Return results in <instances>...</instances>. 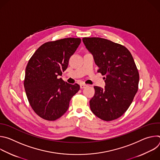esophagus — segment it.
I'll return each mask as SVG.
<instances>
[{"label":"esophagus","mask_w":160,"mask_h":160,"mask_svg":"<svg viewBox=\"0 0 160 160\" xmlns=\"http://www.w3.org/2000/svg\"><path fill=\"white\" fill-rule=\"evenodd\" d=\"M80 88H83L86 87L87 86V85L84 84V83H81V84L80 85Z\"/></svg>","instance_id":"34e87169"}]
</instances>
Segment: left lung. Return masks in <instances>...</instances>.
Masks as SVG:
<instances>
[{
    "mask_svg": "<svg viewBox=\"0 0 160 160\" xmlns=\"http://www.w3.org/2000/svg\"><path fill=\"white\" fill-rule=\"evenodd\" d=\"M104 78V88L94 86L90 101L94 115L104 121L118 118L125 112L138 90L139 74L133 57L123 45L99 37L82 38Z\"/></svg>",
    "mask_w": 160,
    "mask_h": 160,
    "instance_id": "left-lung-1",
    "label": "left lung"
}]
</instances>
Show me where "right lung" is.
Segmentation results:
<instances>
[{"label": "right lung", "instance_id": "add662e5", "mask_svg": "<svg viewBox=\"0 0 160 160\" xmlns=\"http://www.w3.org/2000/svg\"><path fill=\"white\" fill-rule=\"evenodd\" d=\"M81 42L80 38H66L42 44L28 61L24 87L29 103L42 118L54 121L66 112L72 98L80 90L58 76L68 66Z\"/></svg>", "mask_w": 160, "mask_h": 160}]
</instances>
